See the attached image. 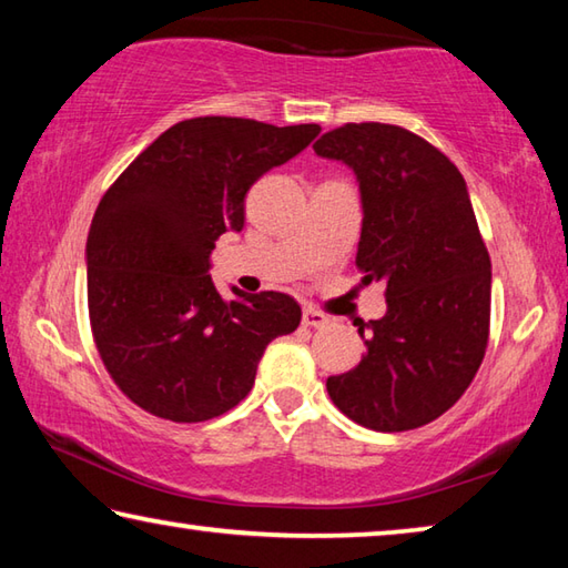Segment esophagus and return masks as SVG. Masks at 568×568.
<instances>
[{
	"label": "esophagus",
	"instance_id": "1",
	"mask_svg": "<svg viewBox=\"0 0 568 568\" xmlns=\"http://www.w3.org/2000/svg\"><path fill=\"white\" fill-rule=\"evenodd\" d=\"M328 323L331 321L325 318L323 313L313 311V307H305V311H303V325H307V328H325Z\"/></svg>",
	"mask_w": 568,
	"mask_h": 568
}]
</instances>
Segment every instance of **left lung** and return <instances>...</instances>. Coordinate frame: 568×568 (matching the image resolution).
I'll list each match as a JSON object with an SVG mask.
<instances>
[{"label":"left lung","instance_id":"obj_1","mask_svg":"<svg viewBox=\"0 0 568 568\" xmlns=\"http://www.w3.org/2000/svg\"><path fill=\"white\" fill-rule=\"evenodd\" d=\"M315 155L353 170L363 225L355 265L386 285L388 311L363 323L361 363L325 381L345 416L365 428L410 430L464 396L488 341L491 257L466 180L444 152L396 124L325 132Z\"/></svg>","mask_w":568,"mask_h":568}]
</instances>
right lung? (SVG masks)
Returning <instances> with one entry per match:
<instances>
[{
    "instance_id": "right-lung-1",
    "label": "right lung",
    "mask_w": 568,
    "mask_h": 568,
    "mask_svg": "<svg viewBox=\"0 0 568 568\" xmlns=\"http://www.w3.org/2000/svg\"><path fill=\"white\" fill-rule=\"evenodd\" d=\"M318 124L195 118L172 124L104 192L88 235L92 335L112 381L152 416L200 423L235 408L267 343L301 323L291 295L210 277L215 240L245 225L255 180L318 138Z\"/></svg>"
}]
</instances>
